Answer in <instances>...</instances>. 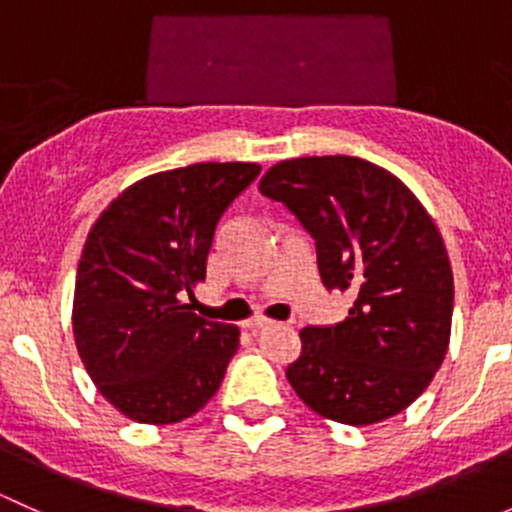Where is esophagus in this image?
Returning a JSON list of instances; mask_svg holds the SVG:
<instances>
[{
  "mask_svg": "<svg viewBox=\"0 0 512 512\" xmlns=\"http://www.w3.org/2000/svg\"><path fill=\"white\" fill-rule=\"evenodd\" d=\"M270 319H265V317H252V319H247L245 322V327L250 329V332H257V329H265V327H270Z\"/></svg>",
  "mask_w": 512,
  "mask_h": 512,
  "instance_id": "obj_1",
  "label": "esophagus"
}]
</instances>
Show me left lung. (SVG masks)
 <instances>
[{"label": "left lung", "instance_id": "obj_1", "mask_svg": "<svg viewBox=\"0 0 512 512\" xmlns=\"http://www.w3.org/2000/svg\"><path fill=\"white\" fill-rule=\"evenodd\" d=\"M260 193L314 237L324 287L356 294L344 322L299 332L292 389L347 426L401 414L431 384L451 339L453 272L431 215L396 175L354 156L282 160L262 175Z\"/></svg>", "mask_w": 512, "mask_h": 512}]
</instances>
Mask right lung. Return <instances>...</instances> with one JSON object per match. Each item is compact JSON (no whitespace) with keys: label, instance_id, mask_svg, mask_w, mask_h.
<instances>
[{"label":"right lung","instance_id":"obj_1","mask_svg":"<svg viewBox=\"0 0 512 512\" xmlns=\"http://www.w3.org/2000/svg\"><path fill=\"white\" fill-rule=\"evenodd\" d=\"M257 175V163L163 170L123 190L91 227L76 270V349L131 421H183L223 384L240 329L198 317L180 297L205 280L215 225Z\"/></svg>","mask_w":512,"mask_h":512}]
</instances>
